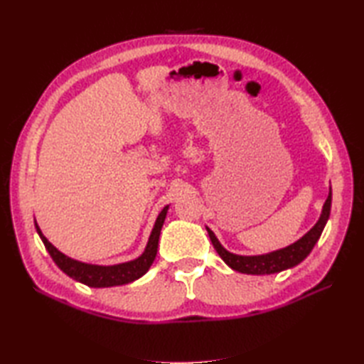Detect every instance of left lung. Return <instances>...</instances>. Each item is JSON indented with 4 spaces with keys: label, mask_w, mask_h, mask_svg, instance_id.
Masks as SVG:
<instances>
[{
    "label": "left lung",
    "mask_w": 364,
    "mask_h": 364,
    "mask_svg": "<svg viewBox=\"0 0 364 364\" xmlns=\"http://www.w3.org/2000/svg\"><path fill=\"white\" fill-rule=\"evenodd\" d=\"M330 208H331V189L326 203H323V210L318 223H316V225L308 231L304 237L299 239L297 242L291 244L289 247H286V249L277 250L267 255H258V257H241V255L227 252L218 241V237L214 236L213 231L210 228L206 230H208V235H210V239L215 252L219 253V257L233 270H237V272H242V274H250V275L277 274V272H282L284 269L297 266L300 261H304L308 255H310V252L313 250L316 242H318L322 230L328 220Z\"/></svg>",
    "instance_id": "obj_1"
}]
</instances>
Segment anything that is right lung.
I'll return each instance as SVG.
<instances>
[{
  "instance_id": "right-lung-1",
  "label": "right lung",
  "mask_w": 364,
  "mask_h": 364,
  "mask_svg": "<svg viewBox=\"0 0 364 364\" xmlns=\"http://www.w3.org/2000/svg\"><path fill=\"white\" fill-rule=\"evenodd\" d=\"M167 208L168 206H164V210L159 213L156 223H154V227L151 230L149 244H146V249L141 257L134 261L123 262V264H115V266H92V264H86V262H80L68 258L64 253H60L51 242H48V239L42 235V231L38 228L37 223H36V228H37L38 236H41V239L46 247V250H48V253L51 255L53 261L56 262L63 272H65L68 277H72L76 282L92 286V288H111V286H120V284L134 282L150 269L151 262L154 261V257H156V252H158V241H159L162 223H164L166 214H167Z\"/></svg>"
}]
</instances>
